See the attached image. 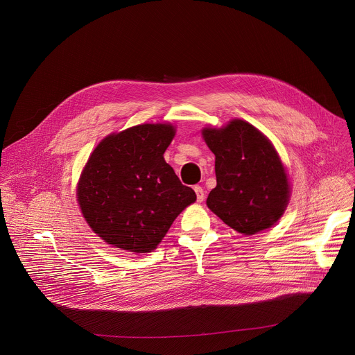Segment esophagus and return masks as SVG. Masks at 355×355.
<instances>
[{"instance_id": "esophagus-1", "label": "esophagus", "mask_w": 355, "mask_h": 355, "mask_svg": "<svg viewBox=\"0 0 355 355\" xmlns=\"http://www.w3.org/2000/svg\"><path fill=\"white\" fill-rule=\"evenodd\" d=\"M194 191H196V196H197V201L198 202H202L204 201V197H205V191L201 186H194Z\"/></svg>"}]
</instances>
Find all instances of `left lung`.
<instances>
[{
    "instance_id": "obj_1",
    "label": "left lung",
    "mask_w": 355,
    "mask_h": 355,
    "mask_svg": "<svg viewBox=\"0 0 355 355\" xmlns=\"http://www.w3.org/2000/svg\"><path fill=\"white\" fill-rule=\"evenodd\" d=\"M202 138L216 155L217 186L208 194V208L245 235L272 227L287 208L290 183L270 139L239 119L204 128Z\"/></svg>"
}]
</instances>
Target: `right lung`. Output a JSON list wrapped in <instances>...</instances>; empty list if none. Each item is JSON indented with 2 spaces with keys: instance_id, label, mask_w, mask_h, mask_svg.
<instances>
[{
  "instance_id": "add662e5",
  "label": "right lung",
  "mask_w": 355,
  "mask_h": 355,
  "mask_svg": "<svg viewBox=\"0 0 355 355\" xmlns=\"http://www.w3.org/2000/svg\"><path fill=\"white\" fill-rule=\"evenodd\" d=\"M172 124H139L103 138L78 182L77 200L92 231L114 248L148 253L196 201L164 154Z\"/></svg>"
}]
</instances>
